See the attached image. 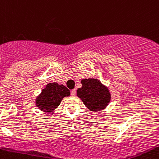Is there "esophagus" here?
I'll return each mask as SVG.
<instances>
[{
  "label": "esophagus",
  "instance_id": "obj_1",
  "mask_svg": "<svg viewBox=\"0 0 159 159\" xmlns=\"http://www.w3.org/2000/svg\"><path fill=\"white\" fill-rule=\"evenodd\" d=\"M76 94V90L75 89H73V90H71V97H74Z\"/></svg>",
  "mask_w": 159,
  "mask_h": 159
}]
</instances>
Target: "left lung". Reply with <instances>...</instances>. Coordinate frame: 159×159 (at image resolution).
<instances>
[{
    "label": "left lung",
    "instance_id": "obj_1",
    "mask_svg": "<svg viewBox=\"0 0 159 159\" xmlns=\"http://www.w3.org/2000/svg\"><path fill=\"white\" fill-rule=\"evenodd\" d=\"M82 88H78L77 95L81 99L84 105L91 111L102 110L110 100L109 90L100 81L94 78L81 81Z\"/></svg>",
    "mask_w": 159,
    "mask_h": 159
}]
</instances>
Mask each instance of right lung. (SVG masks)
<instances>
[{"mask_svg":"<svg viewBox=\"0 0 159 159\" xmlns=\"http://www.w3.org/2000/svg\"><path fill=\"white\" fill-rule=\"evenodd\" d=\"M70 95V91L64 85L50 83L43 89L36 100V105L43 111L51 112L60 105L61 100Z\"/></svg>","mask_w":159,"mask_h":159,"instance_id":"1","label":"right lung"}]
</instances>
